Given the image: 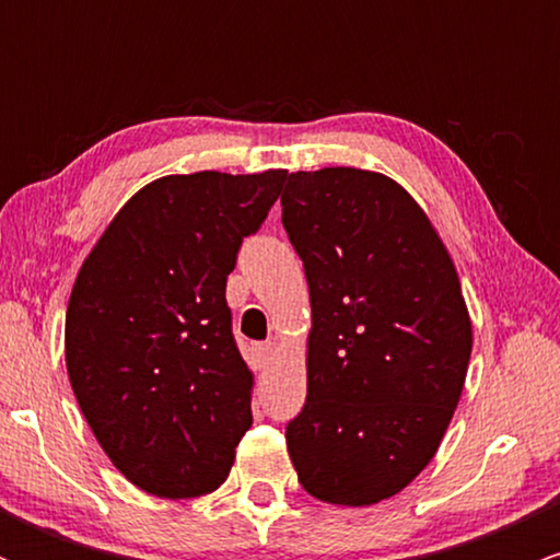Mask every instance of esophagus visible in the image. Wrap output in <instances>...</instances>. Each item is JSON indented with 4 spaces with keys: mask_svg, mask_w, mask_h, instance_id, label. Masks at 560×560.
<instances>
[{
    "mask_svg": "<svg viewBox=\"0 0 560 560\" xmlns=\"http://www.w3.org/2000/svg\"><path fill=\"white\" fill-rule=\"evenodd\" d=\"M273 352H276L273 342H258V345H255V355H258L260 365H266L268 361H271V358H273Z\"/></svg>",
    "mask_w": 560,
    "mask_h": 560,
    "instance_id": "34e87169",
    "label": "esophagus"
}]
</instances>
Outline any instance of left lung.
<instances>
[{
	"label": "left lung",
	"mask_w": 560,
	"mask_h": 560,
	"mask_svg": "<svg viewBox=\"0 0 560 560\" xmlns=\"http://www.w3.org/2000/svg\"><path fill=\"white\" fill-rule=\"evenodd\" d=\"M281 223L313 307L289 458L313 498L374 505L434 458L460 400L471 320L458 273L416 199L382 173H292Z\"/></svg>",
	"instance_id": "8db88e82"
}]
</instances>
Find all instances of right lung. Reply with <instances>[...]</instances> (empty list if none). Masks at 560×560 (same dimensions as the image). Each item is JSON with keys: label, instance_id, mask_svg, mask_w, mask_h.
Segmentation results:
<instances>
[{"label": "right lung", "instance_id": "right-lung-1", "mask_svg": "<svg viewBox=\"0 0 560 560\" xmlns=\"http://www.w3.org/2000/svg\"><path fill=\"white\" fill-rule=\"evenodd\" d=\"M284 182L287 171L158 178L81 266L66 316L70 387L139 490L213 492L253 427V374L231 331L226 279Z\"/></svg>", "mask_w": 560, "mask_h": 560}]
</instances>
